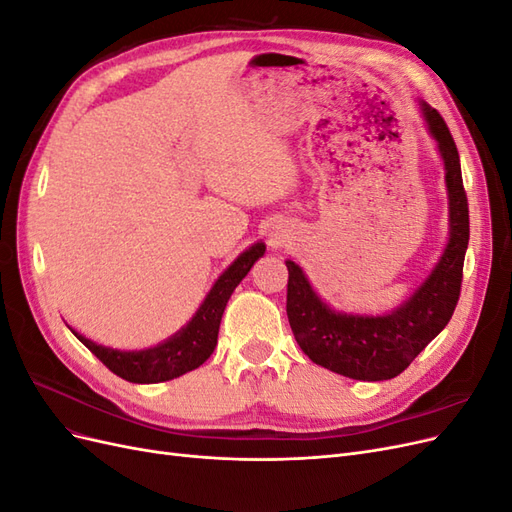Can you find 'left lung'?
<instances>
[{
	"mask_svg": "<svg viewBox=\"0 0 512 512\" xmlns=\"http://www.w3.org/2000/svg\"><path fill=\"white\" fill-rule=\"evenodd\" d=\"M423 113L444 158L446 188L451 198V241L425 284L389 316H344L324 305L299 265L286 260V314L294 339L316 365L354 380L376 382L399 376L446 327L461 294L463 258L470 241V211L459 151L436 108L423 104Z\"/></svg>",
	"mask_w": 512,
	"mask_h": 512,
	"instance_id": "8db88e82",
	"label": "left lung"
}]
</instances>
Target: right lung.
Listing matches in <instances>:
<instances>
[{"label": "right lung", "mask_w": 512, "mask_h": 512, "mask_svg": "<svg viewBox=\"0 0 512 512\" xmlns=\"http://www.w3.org/2000/svg\"><path fill=\"white\" fill-rule=\"evenodd\" d=\"M262 254H265V245L262 243H256L250 250L243 252L220 275V280L215 282V286L207 294L205 303L200 305L188 327L156 348L138 352H119L89 342V339H85L79 333H72L79 337V342L94 352L113 374H117L123 380L136 384H153L179 378L209 359L211 352L215 350V344H218L222 314L232 290L239 286V282Z\"/></svg>", "instance_id": "obj_1"}]
</instances>
